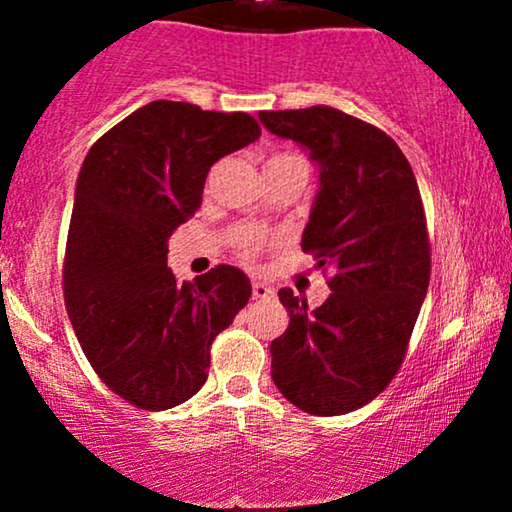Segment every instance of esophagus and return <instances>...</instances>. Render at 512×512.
<instances>
[{"label": "esophagus", "instance_id": "34e87169", "mask_svg": "<svg viewBox=\"0 0 512 512\" xmlns=\"http://www.w3.org/2000/svg\"><path fill=\"white\" fill-rule=\"evenodd\" d=\"M252 298L267 301V298H274V289L269 284H264V281H255V284H252Z\"/></svg>", "mask_w": 512, "mask_h": 512}]
</instances>
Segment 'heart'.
Returning a JSON list of instances; mask_svg holds the SVG:
<instances>
[{"instance_id":"b5f03b06","label":"heart","mask_w":512,"mask_h":512,"mask_svg":"<svg viewBox=\"0 0 512 512\" xmlns=\"http://www.w3.org/2000/svg\"><path fill=\"white\" fill-rule=\"evenodd\" d=\"M267 163H279L281 166V163H305V161L298 154H274L269 156ZM272 243L274 238L255 226H243L233 233V248H236V252L243 257V260H255V257H260Z\"/></svg>"}]
</instances>
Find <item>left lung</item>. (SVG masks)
I'll list each match as a JSON object with an SVG mask.
<instances>
[{"mask_svg":"<svg viewBox=\"0 0 512 512\" xmlns=\"http://www.w3.org/2000/svg\"><path fill=\"white\" fill-rule=\"evenodd\" d=\"M260 122L320 166L301 248L332 289L315 310L279 291L291 322L269 346L272 378L298 409L339 416L373 402L407 356L431 279L424 202L407 156L375 125L327 105L262 110Z\"/></svg>","mask_w":512,"mask_h":512,"instance_id":"8db88e82","label":"left lung"}]
</instances>
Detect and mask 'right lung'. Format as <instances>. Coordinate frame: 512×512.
<instances>
[{
	"label": "right lung",
	"instance_id": "1",
	"mask_svg": "<svg viewBox=\"0 0 512 512\" xmlns=\"http://www.w3.org/2000/svg\"><path fill=\"white\" fill-rule=\"evenodd\" d=\"M260 134L248 113L154 101L86 154L64 250V305L98 378L137 409L197 395L216 334L250 301V279L231 264L178 284L168 238L202 204L211 166Z\"/></svg>",
	"mask_w": 512,
	"mask_h": 512
}]
</instances>
